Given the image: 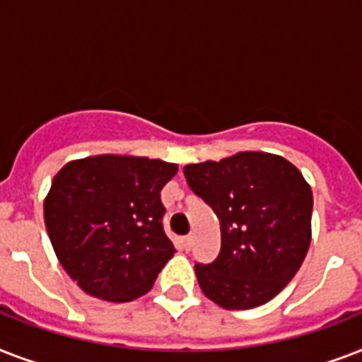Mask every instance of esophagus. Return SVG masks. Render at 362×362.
Returning <instances> with one entry per match:
<instances>
[{
  "label": "esophagus",
  "instance_id": "obj_1",
  "mask_svg": "<svg viewBox=\"0 0 362 362\" xmlns=\"http://www.w3.org/2000/svg\"><path fill=\"white\" fill-rule=\"evenodd\" d=\"M192 244H193L192 235H187V237L182 238V246H184V250H189V247H192Z\"/></svg>",
  "mask_w": 362,
  "mask_h": 362
}]
</instances>
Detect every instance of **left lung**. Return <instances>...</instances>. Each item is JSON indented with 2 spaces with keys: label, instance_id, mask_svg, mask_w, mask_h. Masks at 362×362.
I'll list each match as a JSON object with an SVG mask.
<instances>
[{
  "label": "left lung",
  "instance_id": "8db88e82",
  "mask_svg": "<svg viewBox=\"0 0 362 362\" xmlns=\"http://www.w3.org/2000/svg\"><path fill=\"white\" fill-rule=\"evenodd\" d=\"M184 176L220 220V255L195 264L204 295L226 310L269 303L297 274L310 247L308 182L287 159L267 152L186 165Z\"/></svg>",
  "mask_w": 362,
  "mask_h": 362
}]
</instances>
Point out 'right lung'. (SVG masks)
<instances>
[{
    "label": "right lung",
    "instance_id": "1",
    "mask_svg": "<svg viewBox=\"0 0 362 362\" xmlns=\"http://www.w3.org/2000/svg\"><path fill=\"white\" fill-rule=\"evenodd\" d=\"M176 170L161 159L105 153L69 161L54 176L45 226L82 291L129 303L152 289L176 252L163 231L161 204Z\"/></svg>",
    "mask_w": 362,
    "mask_h": 362
}]
</instances>
